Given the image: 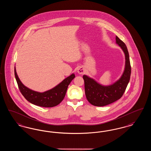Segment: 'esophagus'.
Returning <instances> with one entry per match:
<instances>
[{"label":"esophagus","instance_id":"esophagus-1","mask_svg":"<svg viewBox=\"0 0 151 151\" xmlns=\"http://www.w3.org/2000/svg\"><path fill=\"white\" fill-rule=\"evenodd\" d=\"M84 72H85V70H84V68H83V67H80L78 70V72L80 74H83L84 73Z\"/></svg>","mask_w":151,"mask_h":151}]
</instances>
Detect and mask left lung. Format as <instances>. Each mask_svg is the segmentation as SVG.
Returning <instances> with one entry per match:
<instances>
[{
  "label": "left lung",
  "mask_w": 151,
  "mask_h": 151,
  "mask_svg": "<svg viewBox=\"0 0 151 151\" xmlns=\"http://www.w3.org/2000/svg\"><path fill=\"white\" fill-rule=\"evenodd\" d=\"M115 40L125 54V68L121 78L112 85L102 86L86 75L83 76L87 100L96 106H104L120 99L129 83L131 68L129 51L125 43L117 36Z\"/></svg>",
  "instance_id": "8db88e82"
}]
</instances>
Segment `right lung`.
<instances>
[{"label": "right lung", "instance_id": "obj_1", "mask_svg": "<svg viewBox=\"0 0 151 151\" xmlns=\"http://www.w3.org/2000/svg\"><path fill=\"white\" fill-rule=\"evenodd\" d=\"M14 76L19 90L25 99L34 105L45 108L55 106L62 101L68 85L75 77L73 73L54 88L43 93H40L32 91L22 84L17 75L15 67Z\"/></svg>", "mask_w": 151, "mask_h": 151}]
</instances>
